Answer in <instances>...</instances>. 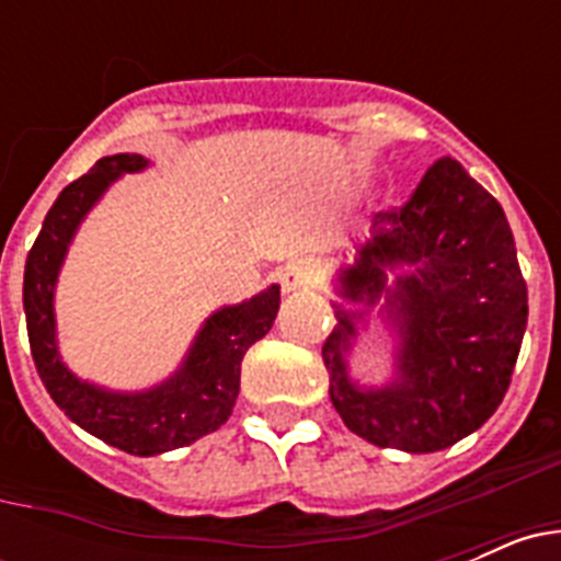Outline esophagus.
<instances>
[{
    "instance_id": "1",
    "label": "esophagus",
    "mask_w": 561,
    "mask_h": 561,
    "mask_svg": "<svg viewBox=\"0 0 561 561\" xmlns=\"http://www.w3.org/2000/svg\"><path fill=\"white\" fill-rule=\"evenodd\" d=\"M317 277H320V266L309 257H297L291 264H286L284 270L277 272V280L284 286V291H295V289H304V286L314 284Z\"/></svg>"
}]
</instances>
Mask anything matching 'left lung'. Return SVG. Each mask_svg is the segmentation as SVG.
Here are the masks:
<instances>
[{
  "label": "left lung",
  "mask_w": 561,
  "mask_h": 561,
  "mask_svg": "<svg viewBox=\"0 0 561 561\" xmlns=\"http://www.w3.org/2000/svg\"><path fill=\"white\" fill-rule=\"evenodd\" d=\"M413 264L388 291L404 336L399 381L356 390L342 351L354 323L323 345L331 401L345 427L376 447L435 453L483 427L512 385L528 323V289L512 227L492 193L453 157H440L399 207L374 216L356 266L342 272L345 295L376 304L385 270Z\"/></svg>",
  "instance_id": "left-lung-1"
}]
</instances>
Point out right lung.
I'll return each mask as SVG.
<instances>
[{
	"mask_svg": "<svg viewBox=\"0 0 561 561\" xmlns=\"http://www.w3.org/2000/svg\"><path fill=\"white\" fill-rule=\"evenodd\" d=\"M140 153L103 157L69 182L49 207L36 244L24 264V317L30 354L44 388L78 427L131 455H160L180 449L219 430L232 413L241 381V359L252 342L272 329L280 306V289L261 291L250 304L221 309L207 320L185 368L171 381L140 396L106 393L83 385L58 359L53 323V286L78 221L98 202L108 182L121 173L140 171Z\"/></svg>",
	"mask_w": 561,
	"mask_h": 561,
	"instance_id": "right-lung-1",
	"label": "right lung"
}]
</instances>
